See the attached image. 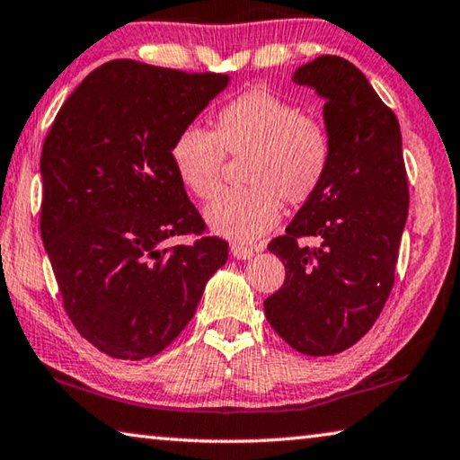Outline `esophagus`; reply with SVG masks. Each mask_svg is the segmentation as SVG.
<instances>
[{"instance_id": "obj_1", "label": "esophagus", "mask_w": 460, "mask_h": 460, "mask_svg": "<svg viewBox=\"0 0 460 460\" xmlns=\"http://www.w3.org/2000/svg\"><path fill=\"white\" fill-rule=\"evenodd\" d=\"M231 256L237 258V260H250V258H253V250H250V247H245V245L235 243V245H231Z\"/></svg>"}]
</instances>
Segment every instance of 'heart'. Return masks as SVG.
Segmentation results:
<instances>
[{
  "label": "heart",
  "mask_w": 460,
  "mask_h": 460,
  "mask_svg": "<svg viewBox=\"0 0 460 460\" xmlns=\"http://www.w3.org/2000/svg\"><path fill=\"white\" fill-rule=\"evenodd\" d=\"M227 153L243 157L247 186L223 192L207 207L218 235L252 243L279 223L282 199L293 207L311 200L332 162V137L315 116L266 87H253L218 108L215 130L190 125L172 145L180 180L199 199H210L223 181Z\"/></svg>",
  "instance_id": "b5f03b06"
}]
</instances>
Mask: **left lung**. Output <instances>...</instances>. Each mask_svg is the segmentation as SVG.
<instances>
[{
	"label": "left lung",
	"mask_w": 460,
	"mask_h": 460,
	"mask_svg": "<svg viewBox=\"0 0 460 460\" xmlns=\"http://www.w3.org/2000/svg\"><path fill=\"white\" fill-rule=\"evenodd\" d=\"M293 82L325 100L332 162L315 196L268 243L287 276L264 313L296 352L332 356L354 346L387 303L410 188L397 116L358 67L322 55L301 65ZM303 236L320 245L303 246Z\"/></svg>",
	"instance_id": "8db88e82"
}]
</instances>
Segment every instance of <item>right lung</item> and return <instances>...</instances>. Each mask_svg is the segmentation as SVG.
Here are the masks:
<instances>
[{
    "mask_svg": "<svg viewBox=\"0 0 460 460\" xmlns=\"http://www.w3.org/2000/svg\"><path fill=\"white\" fill-rule=\"evenodd\" d=\"M229 84L116 59L65 100L42 145L40 235L75 330L112 358L143 360L194 317L229 243L208 237L172 145ZM194 234L190 246L166 239Z\"/></svg>",
    "mask_w": 460,
    "mask_h": 460,
    "instance_id": "right-lung-1",
    "label": "right lung"
}]
</instances>
